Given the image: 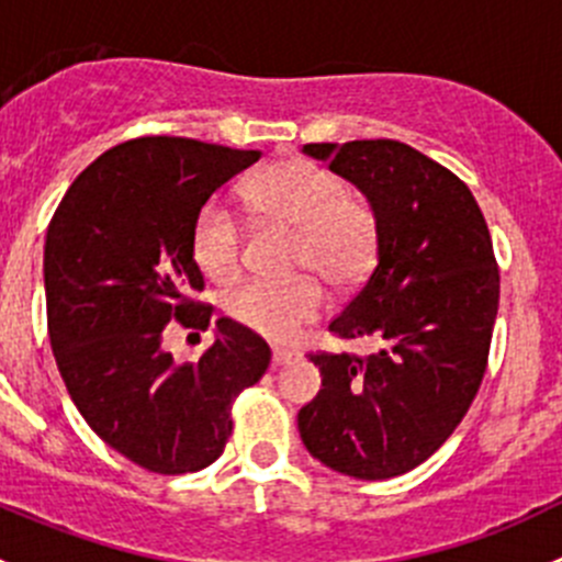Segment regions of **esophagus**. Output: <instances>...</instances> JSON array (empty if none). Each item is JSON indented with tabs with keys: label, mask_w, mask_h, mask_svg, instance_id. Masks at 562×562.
<instances>
[{
	"label": "esophagus",
	"mask_w": 562,
	"mask_h": 562,
	"mask_svg": "<svg viewBox=\"0 0 562 562\" xmlns=\"http://www.w3.org/2000/svg\"><path fill=\"white\" fill-rule=\"evenodd\" d=\"M296 350H288V348H274V353H271V359H274V367H282L288 364V361L296 359Z\"/></svg>",
	"instance_id": "1"
}]
</instances>
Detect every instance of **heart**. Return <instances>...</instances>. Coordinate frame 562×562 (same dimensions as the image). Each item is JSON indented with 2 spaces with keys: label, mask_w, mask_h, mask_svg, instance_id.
<instances>
[{
  "label": "heart",
  "mask_w": 562,
  "mask_h": 562,
  "mask_svg": "<svg viewBox=\"0 0 562 562\" xmlns=\"http://www.w3.org/2000/svg\"><path fill=\"white\" fill-rule=\"evenodd\" d=\"M245 203L263 225L293 231L291 269H313L337 288L359 282L372 269L381 223L370 198L345 187L337 173L310 160H285L245 184ZM192 258L214 282L241 271L245 228L228 206L209 201L192 223ZM326 310V293L313 277L293 282H247L225 296L231 321L274 342H293Z\"/></svg>",
  "instance_id": "obj_1"
}]
</instances>
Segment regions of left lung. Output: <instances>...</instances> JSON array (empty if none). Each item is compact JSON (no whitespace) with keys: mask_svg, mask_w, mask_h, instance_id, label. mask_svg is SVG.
I'll list each match as a JSON object with an SVG mask.
<instances>
[{"mask_svg":"<svg viewBox=\"0 0 562 562\" xmlns=\"http://www.w3.org/2000/svg\"><path fill=\"white\" fill-rule=\"evenodd\" d=\"M304 151L378 212L375 269L328 331L375 337L381 350L310 353L323 389L299 411V432L337 473L394 479L451 438L484 381L501 302L492 236L468 184L413 146L375 138Z\"/></svg>","mask_w":562,"mask_h":562,"instance_id":"1","label":"left lung"}]
</instances>
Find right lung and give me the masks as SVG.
<instances>
[{"mask_svg":"<svg viewBox=\"0 0 562 562\" xmlns=\"http://www.w3.org/2000/svg\"><path fill=\"white\" fill-rule=\"evenodd\" d=\"M173 135H146L78 173L45 236L48 337L67 394L113 451L160 475L195 473L223 454L231 407L269 370L263 337L231 317L198 361H173L168 334L206 331L212 304L192 223L220 184L258 162ZM187 337V339H190Z\"/></svg>","mask_w":562,"mask_h":562,"instance_id":"right-lung-1","label":"right lung"}]
</instances>
